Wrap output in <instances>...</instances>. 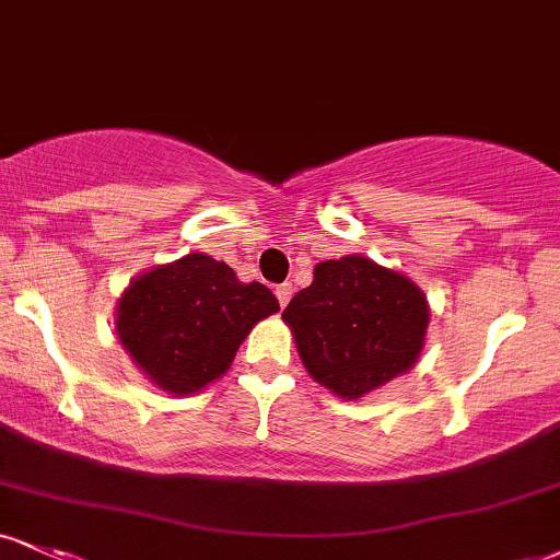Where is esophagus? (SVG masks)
<instances>
[{"label": "esophagus", "mask_w": 560, "mask_h": 560, "mask_svg": "<svg viewBox=\"0 0 560 560\" xmlns=\"http://www.w3.org/2000/svg\"><path fill=\"white\" fill-rule=\"evenodd\" d=\"M276 298H279V305L287 307V302L292 300V284H279L276 287Z\"/></svg>", "instance_id": "esophagus-1"}]
</instances>
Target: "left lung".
<instances>
[{
    "label": "left lung",
    "instance_id": "left-lung-1",
    "mask_svg": "<svg viewBox=\"0 0 560 560\" xmlns=\"http://www.w3.org/2000/svg\"><path fill=\"white\" fill-rule=\"evenodd\" d=\"M281 318L307 373L341 399H360L415 365L430 315L415 281L347 255L318 262Z\"/></svg>",
    "mask_w": 560,
    "mask_h": 560
}]
</instances>
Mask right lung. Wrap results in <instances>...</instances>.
Wrapping results in <instances>:
<instances>
[{"instance_id": "obj_1", "label": "right lung", "mask_w": 560, "mask_h": 560, "mask_svg": "<svg viewBox=\"0 0 560 560\" xmlns=\"http://www.w3.org/2000/svg\"><path fill=\"white\" fill-rule=\"evenodd\" d=\"M276 310L260 281L242 284L226 262L192 253L127 287L117 334L148 378L182 396L226 373L255 323Z\"/></svg>"}]
</instances>
